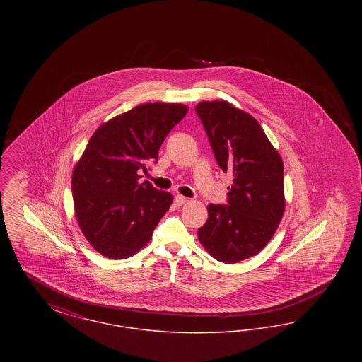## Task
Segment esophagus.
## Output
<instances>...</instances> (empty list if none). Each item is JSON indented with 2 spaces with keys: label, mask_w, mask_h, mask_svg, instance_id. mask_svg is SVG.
Instances as JSON below:
<instances>
[{
  "label": "esophagus",
  "mask_w": 362,
  "mask_h": 362,
  "mask_svg": "<svg viewBox=\"0 0 362 362\" xmlns=\"http://www.w3.org/2000/svg\"><path fill=\"white\" fill-rule=\"evenodd\" d=\"M187 202V198L186 197H183V195H180V194H177L176 197H175V204L177 205V206H182V205H185Z\"/></svg>",
  "instance_id": "34e87169"
}]
</instances>
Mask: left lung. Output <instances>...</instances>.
<instances>
[{
	"label": "left lung",
	"instance_id": "obj_1",
	"mask_svg": "<svg viewBox=\"0 0 362 362\" xmlns=\"http://www.w3.org/2000/svg\"><path fill=\"white\" fill-rule=\"evenodd\" d=\"M217 164L230 173L228 205L207 206L198 239L224 263L259 254L272 240L285 211L284 163L258 121L226 100L197 104Z\"/></svg>",
	"mask_w": 362,
	"mask_h": 362
}]
</instances>
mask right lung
<instances>
[{
  "mask_svg": "<svg viewBox=\"0 0 362 362\" xmlns=\"http://www.w3.org/2000/svg\"><path fill=\"white\" fill-rule=\"evenodd\" d=\"M189 107L180 103L139 104L104 122L74 165L71 191L78 226L105 258L126 259L152 239L173 204V195L142 177L157 161L158 149Z\"/></svg>",
  "mask_w": 362,
  "mask_h": 362,
  "instance_id": "1",
  "label": "right lung"
}]
</instances>
